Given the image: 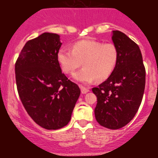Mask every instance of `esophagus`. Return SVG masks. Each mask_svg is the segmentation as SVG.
<instances>
[{
  "instance_id": "34e87169",
  "label": "esophagus",
  "mask_w": 158,
  "mask_h": 158,
  "mask_svg": "<svg viewBox=\"0 0 158 158\" xmlns=\"http://www.w3.org/2000/svg\"><path fill=\"white\" fill-rule=\"evenodd\" d=\"M80 88H81V93L82 94H86L89 91V89H88V88H87L86 87L82 86V85H80Z\"/></svg>"
}]
</instances>
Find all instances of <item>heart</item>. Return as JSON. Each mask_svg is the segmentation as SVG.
Here are the masks:
<instances>
[{
	"label": "heart",
	"instance_id": "obj_1",
	"mask_svg": "<svg viewBox=\"0 0 158 158\" xmlns=\"http://www.w3.org/2000/svg\"><path fill=\"white\" fill-rule=\"evenodd\" d=\"M61 69L73 73L81 64L84 68L73 74V78L83 83H90L97 78L103 80L110 77L117 66L119 50L114 43L95 40H83L73 45L72 50L61 48L57 54Z\"/></svg>",
	"mask_w": 158,
	"mask_h": 158
}]
</instances>
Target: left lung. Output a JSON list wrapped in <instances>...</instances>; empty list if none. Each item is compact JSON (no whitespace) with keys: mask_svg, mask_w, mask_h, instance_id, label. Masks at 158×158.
Here are the masks:
<instances>
[{"mask_svg":"<svg viewBox=\"0 0 158 158\" xmlns=\"http://www.w3.org/2000/svg\"><path fill=\"white\" fill-rule=\"evenodd\" d=\"M112 41L119 50L117 66L107 80L92 88L97 97L94 109L99 125L119 129L139 109L146 84V69L138 45L123 32L114 30Z\"/></svg>","mask_w":158,"mask_h":158,"instance_id":"obj_1","label":"left lung"}]
</instances>
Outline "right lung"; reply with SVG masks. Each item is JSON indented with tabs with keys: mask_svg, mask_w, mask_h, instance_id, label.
I'll return each mask as SVG.
<instances>
[{
	"mask_svg": "<svg viewBox=\"0 0 158 158\" xmlns=\"http://www.w3.org/2000/svg\"><path fill=\"white\" fill-rule=\"evenodd\" d=\"M60 36L44 32L25 44L16 61L19 95L34 122L48 130L68 124L80 89L61 72Z\"/></svg>",
	"mask_w": 158,
	"mask_h": 158,
	"instance_id": "obj_1",
	"label": "right lung"
}]
</instances>
